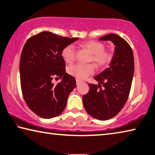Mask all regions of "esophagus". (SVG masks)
Returning a JSON list of instances; mask_svg holds the SVG:
<instances>
[{"label":"esophagus","instance_id":"esophagus-1","mask_svg":"<svg viewBox=\"0 0 155 155\" xmlns=\"http://www.w3.org/2000/svg\"><path fill=\"white\" fill-rule=\"evenodd\" d=\"M81 82H82V81H80V80H78V79L76 80V83H77V85H79V84H80Z\"/></svg>","mask_w":155,"mask_h":155}]
</instances>
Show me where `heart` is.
Returning <instances> with one entry per match:
<instances>
[{"label":"heart","mask_w":155,"mask_h":155,"mask_svg":"<svg viewBox=\"0 0 155 155\" xmlns=\"http://www.w3.org/2000/svg\"><path fill=\"white\" fill-rule=\"evenodd\" d=\"M80 47L91 53L88 62H92L97 68L101 69L107 66L113 59L110 51L104 49V44L101 41L90 40L80 44ZM61 57L65 63L71 64L75 61L76 51L72 46H65L61 51ZM94 72L93 64H77L68 68V72L70 75L78 80L85 79Z\"/></svg>","instance_id":"heart-1"}]
</instances>
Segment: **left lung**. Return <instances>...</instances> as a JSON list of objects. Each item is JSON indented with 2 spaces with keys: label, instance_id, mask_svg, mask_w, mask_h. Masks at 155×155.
<instances>
[{
  "label": "left lung",
  "instance_id": "1",
  "mask_svg": "<svg viewBox=\"0 0 155 155\" xmlns=\"http://www.w3.org/2000/svg\"><path fill=\"white\" fill-rule=\"evenodd\" d=\"M100 40L114 44V55L109 67L94 77L98 85L88 84L90 91L83 96V103L91 116L107 120L115 116L127 103L134 73V57L129 44L119 35L110 33Z\"/></svg>",
  "mask_w": 155,
  "mask_h": 155
}]
</instances>
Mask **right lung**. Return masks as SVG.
I'll list each match as a JSON object with an SVG mask.
<instances>
[{
	"label": "right lung",
	"mask_w": 155,
	"mask_h": 155,
	"mask_svg": "<svg viewBox=\"0 0 155 155\" xmlns=\"http://www.w3.org/2000/svg\"><path fill=\"white\" fill-rule=\"evenodd\" d=\"M77 40L44 31L31 37L23 47L20 61L22 96L31 111L42 118L61 114L76 87L75 78L65 72L61 54ZM55 77L62 80L54 85L51 80Z\"/></svg>",
	"instance_id": "obj_1"
}]
</instances>
